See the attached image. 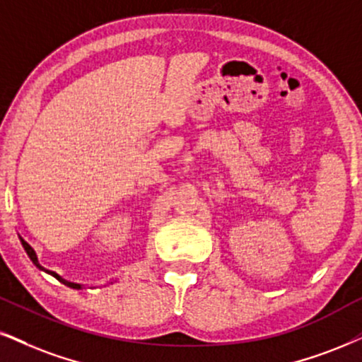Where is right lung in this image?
I'll list each match as a JSON object with an SVG mask.
<instances>
[{
    "label": "right lung",
    "mask_w": 362,
    "mask_h": 362,
    "mask_svg": "<svg viewBox=\"0 0 362 362\" xmlns=\"http://www.w3.org/2000/svg\"><path fill=\"white\" fill-rule=\"evenodd\" d=\"M20 242H21V245H23V248H25L26 255H28V257H30V260H31V262H33V263H35V265H37L40 270H43V272H47V274H50V275H53V276H55V279H57V280H60V282H62V284H65V285H66V287H70V288H77V290H80V288H82V285H80V284H75V282H69V280H65V279H64V276H60V275H58V274H55V272H50V270H45V269H43V267H42V265H40V262H38V257H37V253H35V250H33V248H31V247H30V245H28V243H26L23 238H21V236H20ZM110 284H112V282H110Z\"/></svg>",
    "instance_id": "add662e5"
}]
</instances>
